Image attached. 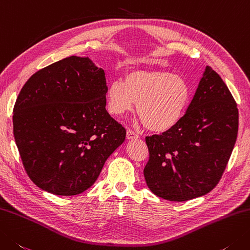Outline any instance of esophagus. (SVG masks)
Returning <instances> with one entry per match:
<instances>
[{"mask_svg":"<svg viewBox=\"0 0 250 250\" xmlns=\"http://www.w3.org/2000/svg\"><path fill=\"white\" fill-rule=\"evenodd\" d=\"M136 138H139V135L136 134L133 130H131V129L126 130V139L133 140V139H136Z\"/></svg>","mask_w":250,"mask_h":250,"instance_id":"1","label":"esophagus"}]
</instances>
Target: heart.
<instances>
[{
    "instance_id": "1",
    "label": "heart",
    "mask_w": 250,
    "mask_h": 250,
    "mask_svg": "<svg viewBox=\"0 0 250 250\" xmlns=\"http://www.w3.org/2000/svg\"><path fill=\"white\" fill-rule=\"evenodd\" d=\"M107 109L121 117L133 110L146 128L166 132L174 128L190 101V87L183 78L164 70H133L125 73L124 82H111L106 91Z\"/></svg>"
}]
</instances>
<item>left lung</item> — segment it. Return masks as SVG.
Instances as JSON below:
<instances>
[{"label": "left lung", "instance_id": "8db88e82", "mask_svg": "<svg viewBox=\"0 0 250 250\" xmlns=\"http://www.w3.org/2000/svg\"><path fill=\"white\" fill-rule=\"evenodd\" d=\"M237 131L236 102L221 77L207 66L179 124L160 135L146 136L148 188L171 202L206 195L226 170Z\"/></svg>", "mask_w": 250, "mask_h": 250}]
</instances>
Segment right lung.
I'll list each match as a JSON object with an SVG mask.
<instances>
[{
    "label": "right lung",
    "instance_id": "add662e5",
    "mask_svg": "<svg viewBox=\"0 0 250 250\" xmlns=\"http://www.w3.org/2000/svg\"><path fill=\"white\" fill-rule=\"evenodd\" d=\"M106 78L89 57L70 56L37 71L13 110L14 138L29 178L72 196L94 184L125 129L107 112Z\"/></svg>",
    "mask_w": 250,
    "mask_h": 250
}]
</instances>
